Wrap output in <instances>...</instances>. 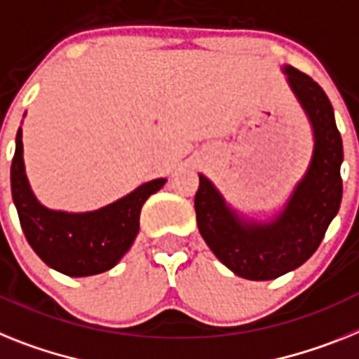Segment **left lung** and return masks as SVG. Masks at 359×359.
I'll use <instances>...</instances> for the list:
<instances>
[{
    "instance_id": "obj_1",
    "label": "left lung",
    "mask_w": 359,
    "mask_h": 359,
    "mask_svg": "<svg viewBox=\"0 0 359 359\" xmlns=\"http://www.w3.org/2000/svg\"><path fill=\"white\" fill-rule=\"evenodd\" d=\"M283 71L314 131L309 170L283 212L270 222L246 221L204 175H198L195 194L203 239L224 266L250 281L276 279L309 261L341 204L343 142L330 100L305 72L288 65Z\"/></svg>"
}]
</instances>
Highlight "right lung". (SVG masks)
<instances>
[{
    "instance_id": "1",
    "label": "right lung",
    "mask_w": 359,
    "mask_h": 359,
    "mask_svg": "<svg viewBox=\"0 0 359 359\" xmlns=\"http://www.w3.org/2000/svg\"><path fill=\"white\" fill-rule=\"evenodd\" d=\"M165 179L149 180L113 204L86 213L49 210L34 197L23 164L21 128L11 165L12 201L29 245L47 266L71 277L111 270L131 248L140 228V210Z\"/></svg>"
}]
</instances>
